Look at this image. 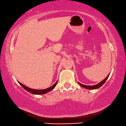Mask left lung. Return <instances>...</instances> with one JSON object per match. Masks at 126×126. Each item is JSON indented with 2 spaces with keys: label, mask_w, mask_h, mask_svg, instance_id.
Instances as JSON below:
<instances>
[{
  "label": "left lung",
  "mask_w": 126,
  "mask_h": 126,
  "mask_svg": "<svg viewBox=\"0 0 126 126\" xmlns=\"http://www.w3.org/2000/svg\"><path fill=\"white\" fill-rule=\"evenodd\" d=\"M109 75L107 76V77L105 78V79H104L103 81H102L101 82H100V83H99L98 84H96V85H93V86H87V85H82V84H81V83H79V82H78L79 83V84L81 86H82V87H84V88H85V89H89V90H92V89H98V88H99L100 87H101V86H102L104 83H105V82L106 81V80L108 78V77H109Z\"/></svg>",
  "instance_id": "8db88e82"
}]
</instances>
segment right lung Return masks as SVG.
<instances>
[{"label": "right lung", "instance_id": "right-lung-1", "mask_svg": "<svg viewBox=\"0 0 126 126\" xmlns=\"http://www.w3.org/2000/svg\"><path fill=\"white\" fill-rule=\"evenodd\" d=\"M18 82L19 84L21 85V86H22V87L24 89H25L28 92H29V93H31V94H35V95H41V94H45L48 93V92L51 91L52 90L54 89V87H55V86L57 83V81L56 82L53 86H51V87H50L49 88H47L46 89H43V90L32 89L29 88V87L25 86V85H23L22 83H21V82Z\"/></svg>", "mask_w": 126, "mask_h": 126}]
</instances>
